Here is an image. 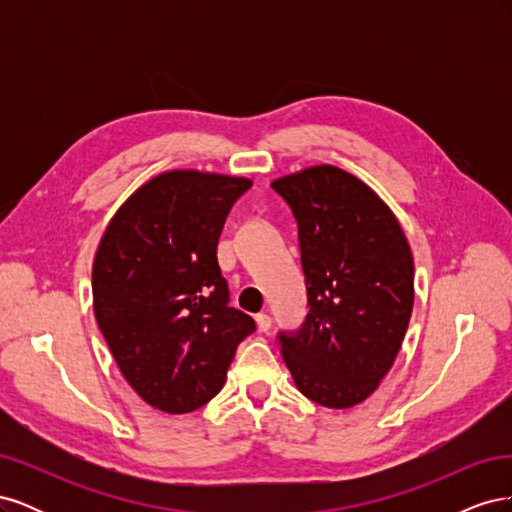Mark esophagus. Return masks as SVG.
I'll return each instance as SVG.
<instances>
[{
	"label": "esophagus",
	"instance_id": "34e87169",
	"mask_svg": "<svg viewBox=\"0 0 512 512\" xmlns=\"http://www.w3.org/2000/svg\"><path fill=\"white\" fill-rule=\"evenodd\" d=\"M256 327L260 333H267L271 329V316L269 314H258L256 316Z\"/></svg>",
	"mask_w": 512,
	"mask_h": 512
}]
</instances>
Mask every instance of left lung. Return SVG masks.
<instances>
[{
  "label": "left lung",
  "instance_id": "left-lung-1",
  "mask_svg": "<svg viewBox=\"0 0 512 512\" xmlns=\"http://www.w3.org/2000/svg\"><path fill=\"white\" fill-rule=\"evenodd\" d=\"M271 188L299 224L309 314L280 333L297 389L324 408L361 404L389 374L414 305V260L389 205L346 170L318 164Z\"/></svg>",
  "mask_w": 512,
  "mask_h": 512
}]
</instances>
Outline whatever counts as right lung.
<instances>
[{"label": "right lung", "mask_w": 512, "mask_h": 512, "mask_svg": "<svg viewBox=\"0 0 512 512\" xmlns=\"http://www.w3.org/2000/svg\"><path fill=\"white\" fill-rule=\"evenodd\" d=\"M245 177L166 170L108 222L91 269L94 314L123 378L149 406L185 414L222 391L254 320L228 307L218 239Z\"/></svg>", "instance_id": "right-lung-1"}]
</instances>
